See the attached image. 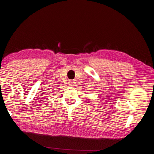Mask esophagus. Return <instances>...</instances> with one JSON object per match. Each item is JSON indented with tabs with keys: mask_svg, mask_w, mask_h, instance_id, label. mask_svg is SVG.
Wrapping results in <instances>:
<instances>
[{
	"mask_svg": "<svg viewBox=\"0 0 154 154\" xmlns=\"http://www.w3.org/2000/svg\"><path fill=\"white\" fill-rule=\"evenodd\" d=\"M69 85H74V83H75V81H73V80H70V81H69Z\"/></svg>",
	"mask_w": 154,
	"mask_h": 154,
	"instance_id": "1",
	"label": "esophagus"
}]
</instances>
